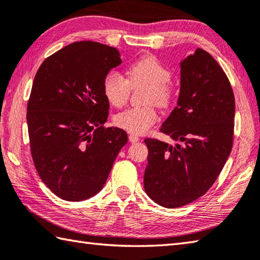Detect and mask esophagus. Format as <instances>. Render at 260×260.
Instances as JSON below:
<instances>
[{
    "instance_id": "1",
    "label": "esophagus",
    "mask_w": 260,
    "mask_h": 260,
    "mask_svg": "<svg viewBox=\"0 0 260 260\" xmlns=\"http://www.w3.org/2000/svg\"><path fill=\"white\" fill-rule=\"evenodd\" d=\"M139 136H137V135H135V134H130L129 135V140H130V143H137V141H139Z\"/></svg>"
}]
</instances>
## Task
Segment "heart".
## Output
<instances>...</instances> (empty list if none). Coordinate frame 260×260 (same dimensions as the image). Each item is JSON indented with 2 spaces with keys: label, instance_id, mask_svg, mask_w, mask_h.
<instances>
[{
  "label": "heart",
  "instance_id": "b5f03b06",
  "mask_svg": "<svg viewBox=\"0 0 260 260\" xmlns=\"http://www.w3.org/2000/svg\"><path fill=\"white\" fill-rule=\"evenodd\" d=\"M128 80L119 72L111 71L104 78L103 90L112 105L120 107L129 99L131 87L146 85V103H155L160 107H168L173 100V89L170 85L171 71L163 62L153 55L141 56L128 67ZM158 119L153 105L130 107L114 117L120 128L131 134H144Z\"/></svg>",
  "mask_w": 260,
  "mask_h": 260
}]
</instances>
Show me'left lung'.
<instances>
[{
  "mask_svg": "<svg viewBox=\"0 0 260 260\" xmlns=\"http://www.w3.org/2000/svg\"><path fill=\"white\" fill-rule=\"evenodd\" d=\"M234 115L228 77L209 53L196 48L180 62L178 103L160 128L175 144L145 139L146 193L166 208L184 206L206 193L231 153Z\"/></svg>",
  "mask_w": 260,
  "mask_h": 260,
  "instance_id": "obj_1",
  "label": "left lung"
}]
</instances>
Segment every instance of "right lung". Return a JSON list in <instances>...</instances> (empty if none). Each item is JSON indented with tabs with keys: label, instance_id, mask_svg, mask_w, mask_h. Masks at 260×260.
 Returning a JSON list of instances; mask_svg holds the SVG:
<instances>
[{
	"label": "right lung",
	"instance_id": "add662e5",
	"mask_svg": "<svg viewBox=\"0 0 260 260\" xmlns=\"http://www.w3.org/2000/svg\"><path fill=\"white\" fill-rule=\"evenodd\" d=\"M122 63L115 47L97 42L67 45L42 63L27 105L34 164L48 188L68 202L100 192L126 132L104 128L109 101L103 82Z\"/></svg>",
	"mask_w": 260,
	"mask_h": 260
}]
</instances>
